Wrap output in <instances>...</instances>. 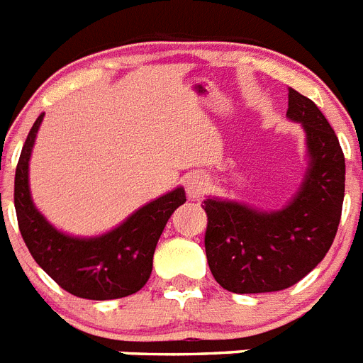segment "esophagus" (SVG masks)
I'll return each instance as SVG.
<instances>
[{"label":"esophagus","instance_id":"34e87169","mask_svg":"<svg viewBox=\"0 0 363 363\" xmlns=\"http://www.w3.org/2000/svg\"><path fill=\"white\" fill-rule=\"evenodd\" d=\"M206 186H208V182L203 173H190L186 177V194L190 199H199L206 191Z\"/></svg>","mask_w":363,"mask_h":363}]
</instances>
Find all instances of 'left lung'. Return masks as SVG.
Returning a JSON list of instances; mask_svg holds the SVG:
<instances>
[{
	"label": "left lung",
	"mask_w": 363,
	"mask_h": 363,
	"mask_svg": "<svg viewBox=\"0 0 363 363\" xmlns=\"http://www.w3.org/2000/svg\"><path fill=\"white\" fill-rule=\"evenodd\" d=\"M303 125L306 173L282 208L262 210L208 197L206 260L216 282L233 294H267L297 284L330 249L342 218L345 158L315 103L288 90V112Z\"/></svg>",
	"instance_id": "left-lung-1"
}]
</instances>
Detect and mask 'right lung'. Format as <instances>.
Segmentation results:
<instances>
[{
	"label": "right lung",
	"mask_w": 363,
	"mask_h": 363,
	"mask_svg": "<svg viewBox=\"0 0 363 363\" xmlns=\"http://www.w3.org/2000/svg\"><path fill=\"white\" fill-rule=\"evenodd\" d=\"M44 114L29 130L14 177V206L21 238L35 262L72 295L92 301L120 299L145 286L167 219L186 203L179 186L135 210L123 223L99 236L62 233L36 208L29 188V160Z\"/></svg>",
	"instance_id": "right-lung-1"
}]
</instances>
